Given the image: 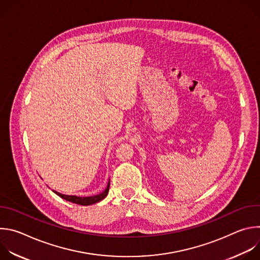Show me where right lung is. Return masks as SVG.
Masks as SVG:
<instances>
[{
    "label": "right lung",
    "mask_w": 260,
    "mask_h": 260,
    "mask_svg": "<svg viewBox=\"0 0 260 260\" xmlns=\"http://www.w3.org/2000/svg\"><path fill=\"white\" fill-rule=\"evenodd\" d=\"M109 187H110V182L108 183L106 189L102 193H100L98 196H93V197H83V198L82 197H76V196H66V194H61V193H59L57 191H53V192L56 193L61 199L68 201V202L77 204V205H81V206H89V205L95 204V203L101 202L102 200H104L107 197V194H108Z\"/></svg>",
    "instance_id": "obj_1"
}]
</instances>
